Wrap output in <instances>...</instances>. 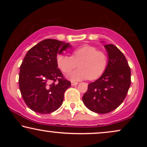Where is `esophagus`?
Returning a JSON list of instances; mask_svg holds the SVG:
<instances>
[{
    "instance_id": "obj_1",
    "label": "esophagus",
    "mask_w": 147,
    "mask_h": 147,
    "mask_svg": "<svg viewBox=\"0 0 147 147\" xmlns=\"http://www.w3.org/2000/svg\"><path fill=\"white\" fill-rule=\"evenodd\" d=\"M71 86H76L77 85V84H78V82H71Z\"/></svg>"
}]
</instances>
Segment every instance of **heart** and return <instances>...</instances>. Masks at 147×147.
<instances>
[{"instance_id":"1","label":"heart","mask_w":147,"mask_h":147,"mask_svg":"<svg viewBox=\"0 0 147 147\" xmlns=\"http://www.w3.org/2000/svg\"><path fill=\"white\" fill-rule=\"evenodd\" d=\"M108 61L106 52L90 45H84L74 49L71 56L60 54L57 57L58 67L65 74L70 73L79 65V69L67 76L73 81L88 78L91 80L97 79L105 71Z\"/></svg>"}]
</instances>
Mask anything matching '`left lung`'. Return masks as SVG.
<instances>
[{
  "instance_id": "left-lung-1",
  "label": "left lung",
  "mask_w": 147,
  "mask_h": 147,
  "mask_svg": "<svg viewBox=\"0 0 147 147\" xmlns=\"http://www.w3.org/2000/svg\"><path fill=\"white\" fill-rule=\"evenodd\" d=\"M108 55L107 67L101 77L88 84L83 102L92 112L106 114L118 108L129 90L130 68L124 54L115 45H104Z\"/></svg>"
}]
</instances>
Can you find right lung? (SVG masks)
Returning a JSON list of instances; mask_svg holds the SVG:
<instances>
[{"instance_id": "right-lung-1", "label": "right lung", "mask_w": 147, "mask_h": 147, "mask_svg": "<svg viewBox=\"0 0 147 147\" xmlns=\"http://www.w3.org/2000/svg\"><path fill=\"white\" fill-rule=\"evenodd\" d=\"M61 45L66 49L69 43L51 39L39 42L28 51L20 67L21 96L28 107L38 113L57 110L71 86L57 68V55Z\"/></svg>"}]
</instances>
